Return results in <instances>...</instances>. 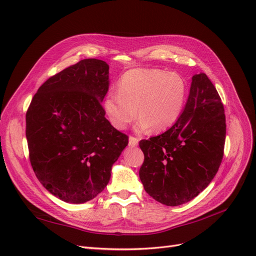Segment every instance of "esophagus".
<instances>
[{
	"mask_svg": "<svg viewBox=\"0 0 256 256\" xmlns=\"http://www.w3.org/2000/svg\"><path fill=\"white\" fill-rule=\"evenodd\" d=\"M138 142H139V140H138L136 137L130 136V137L128 138V146H132V148H134V146H138Z\"/></svg>",
	"mask_w": 256,
	"mask_h": 256,
	"instance_id": "1",
	"label": "esophagus"
}]
</instances>
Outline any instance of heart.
I'll return each mask as SVG.
<instances>
[{"mask_svg":"<svg viewBox=\"0 0 256 256\" xmlns=\"http://www.w3.org/2000/svg\"><path fill=\"white\" fill-rule=\"evenodd\" d=\"M186 96V82L178 73L132 69L120 78L118 92L107 94L104 110L117 130H126L138 114V130L162 132L180 119Z\"/></svg>","mask_w":256,"mask_h":256,"instance_id":"b5f03b06","label":"heart"}]
</instances>
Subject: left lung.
<instances>
[{
	"label": "left lung",
	"instance_id": "obj_1",
	"mask_svg": "<svg viewBox=\"0 0 256 256\" xmlns=\"http://www.w3.org/2000/svg\"><path fill=\"white\" fill-rule=\"evenodd\" d=\"M226 114L215 86L194 74L180 119L164 133L139 142L144 160L139 178L144 190L167 206L189 202L208 186L220 167Z\"/></svg>",
	"mask_w": 256,
	"mask_h": 256
}]
</instances>
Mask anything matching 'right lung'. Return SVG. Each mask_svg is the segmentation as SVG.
<instances>
[{
  "label": "right lung",
  "mask_w": 256,
  "mask_h": 256,
  "mask_svg": "<svg viewBox=\"0 0 256 256\" xmlns=\"http://www.w3.org/2000/svg\"><path fill=\"white\" fill-rule=\"evenodd\" d=\"M110 66L88 58L41 85L26 112L30 160L39 182L62 201H90L110 182L128 137L105 118Z\"/></svg>",
  "instance_id": "right-lung-1"
}]
</instances>
